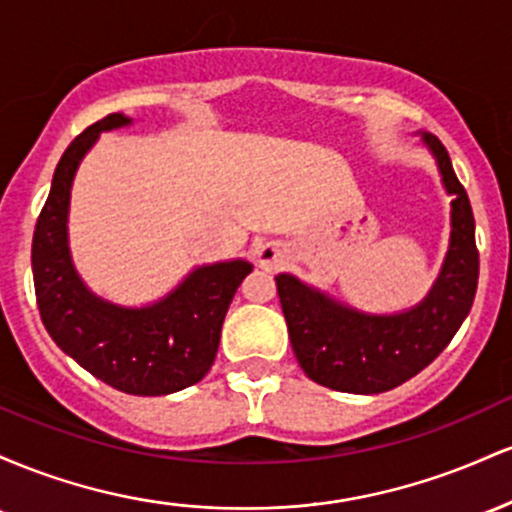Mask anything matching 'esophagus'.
Instances as JSON below:
<instances>
[{"mask_svg":"<svg viewBox=\"0 0 512 512\" xmlns=\"http://www.w3.org/2000/svg\"><path fill=\"white\" fill-rule=\"evenodd\" d=\"M284 248H281V243H274V240H269V243H260L255 248V260L262 264V267H276V264L284 262Z\"/></svg>","mask_w":512,"mask_h":512,"instance_id":"obj_1","label":"esophagus"}]
</instances>
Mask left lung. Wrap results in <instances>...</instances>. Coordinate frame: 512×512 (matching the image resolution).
<instances>
[{"mask_svg":"<svg viewBox=\"0 0 512 512\" xmlns=\"http://www.w3.org/2000/svg\"><path fill=\"white\" fill-rule=\"evenodd\" d=\"M452 199V240L436 286L419 308L370 317L330 301L289 274L276 276L293 354L310 380L337 392L378 395L407 383L436 358L467 317L479 279V250L467 190L448 149L426 134Z\"/></svg>","mask_w":512,"mask_h":512,"instance_id":"1","label":"left lung"}]
</instances>
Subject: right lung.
<instances>
[{
	"instance_id": "add662e5",
	"label": "right lung",
	"mask_w": 512,
	"mask_h": 512,
	"mask_svg": "<svg viewBox=\"0 0 512 512\" xmlns=\"http://www.w3.org/2000/svg\"><path fill=\"white\" fill-rule=\"evenodd\" d=\"M113 113L86 127L55 168L33 233V284L40 320L64 354L105 385L127 395H170L209 373L221 325L252 264L202 267L166 301L142 310L117 308L86 291L67 250V207L76 166L105 129L127 125Z\"/></svg>"
}]
</instances>
